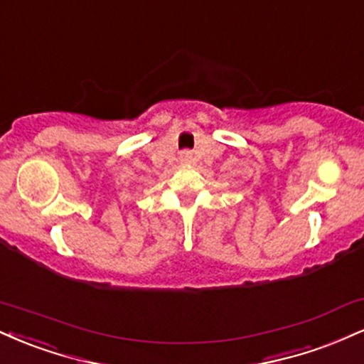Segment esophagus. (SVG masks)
Returning a JSON list of instances; mask_svg holds the SVG:
<instances>
[{
	"label": "esophagus",
	"instance_id": "obj_1",
	"mask_svg": "<svg viewBox=\"0 0 364 364\" xmlns=\"http://www.w3.org/2000/svg\"><path fill=\"white\" fill-rule=\"evenodd\" d=\"M190 157H191V156H190V152H186V154H185V159H190Z\"/></svg>",
	"mask_w": 364,
	"mask_h": 364
}]
</instances>
